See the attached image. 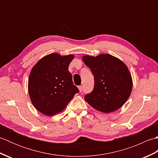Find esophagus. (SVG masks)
I'll return each instance as SVG.
<instances>
[{
    "instance_id": "obj_1",
    "label": "esophagus",
    "mask_w": 158,
    "mask_h": 158,
    "mask_svg": "<svg viewBox=\"0 0 158 158\" xmlns=\"http://www.w3.org/2000/svg\"><path fill=\"white\" fill-rule=\"evenodd\" d=\"M78 88H79V90L80 92H82L83 91V85H80V86H79L78 87Z\"/></svg>"
}]
</instances>
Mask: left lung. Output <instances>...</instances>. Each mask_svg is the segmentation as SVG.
Wrapping results in <instances>:
<instances>
[{
  "instance_id": "left-lung-1",
  "label": "left lung",
  "mask_w": 158,
  "mask_h": 158,
  "mask_svg": "<svg viewBox=\"0 0 158 158\" xmlns=\"http://www.w3.org/2000/svg\"><path fill=\"white\" fill-rule=\"evenodd\" d=\"M82 60L94 77L93 91L85 100L100 112L109 113L121 108L130 96L132 79L122 60L107 53L84 56Z\"/></svg>"
}]
</instances>
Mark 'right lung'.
I'll list each match as a JSON object with an SVG mask.
<instances>
[{
	"label": "right lung",
	"mask_w": 158,
	"mask_h": 158,
	"mask_svg": "<svg viewBox=\"0 0 158 158\" xmlns=\"http://www.w3.org/2000/svg\"><path fill=\"white\" fill-rule=\"evenodd\" d=\"M74 57L50 53L33 66L28 79V93L39 112L48 116L56 115L62 111L79 92L69 71Z\"/></svg>",
	"instance_id": "right-lung-1"
}]
</instances>
